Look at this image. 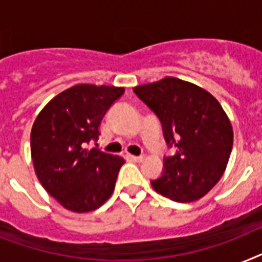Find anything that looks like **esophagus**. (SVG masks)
<instances>
[{
  "label": "esophagus",
  "instance_id": "obj_1",
  "mask_svg": "<svg viewBox=\"0 0 262 262\" xmlns=\"http://www.w3.org/2000/svg\"><path fill=\"white\" fill-rule=\"evenodd\" d=\"M128 158L133 162H142L144 159V158L142 157V155H139V157H138V155H128Z\"/></svg>",
  "mask_w": 262,
  "mask_h": 262
}]
</instances>
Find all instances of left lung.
<instances>
[{"mask_svg": "<svg viewBox=\"0 0 262 262\" xmlns=\"http://www.w3.org/2000/svg\"><path fill=\"white\" fill-rule=\"evenodd\" d=\"M159 118L168 146L177 152L165 158V171L151 181L157 193L175 202H194L206 195L229 162L233 127L220 101L195 84L165 77L134 88Z\"/></svg>", "mask_w": 262, "mask_h": 262, "instance_id": "1", "label": "left lung"}]
</instances>
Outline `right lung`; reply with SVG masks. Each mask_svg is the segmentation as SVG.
<instances>
[{
    "mask_svg": "<svg viewBox=\"0 0 262 262\" xmlns=\"http://www.w3.org/2000/svg\"><path fill=\"white\" fill-rule=\"evenodd\" d=\"M123 87L76 84L62 91L37 115L30 133L34 171L67 210H96L112 195L122 157L85 148L97 140L101 119Z\"/></svg>",
    "mask_w": 262,
    "mask_h": 262,
    "instance_id": "add662e5",
    "label": "right lung"
}]
</instances>
